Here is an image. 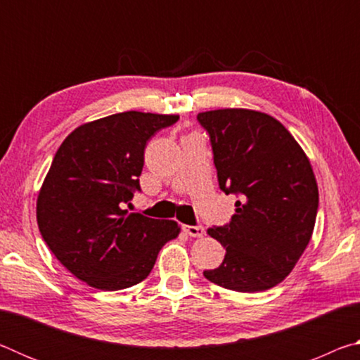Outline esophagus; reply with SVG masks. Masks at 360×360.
Returning a JSON list of instances; mask_svg holds the SVG:
<instances>
[{
    "mask_svg": "<svg viewBox=\"0 0 360 360\" xmlns=\"http://www.w3.org/2000/svg\"><path fill=\"white\" fill-rule=\"evenodd\" d=\"M182 230H184L188 236H193V238H200V236L205 235V229L202 225H182Z\"/></svg>",
    "mask_w": 360,
    "mask_h": 360,
    "instance_id": "34e87169",
    "label": "esophagus"
}]
</instances>
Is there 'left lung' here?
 <instances>
[{
    "label": "left lung",
    "instance_id": "8db88e82",
    "mask_svg": "<svg viewBox=\"0 0 360 360\" xmlns=\"http://www.w3.org/2000/svg\"><path fill=\"white\" fill-rule=\"evenodd\" d=\"M208 131L221 191L240 197L230 222L208 229L224 262L203 275L236 292L275 288L311 240L319 192L307 154L271 115L216 109L197 115Z\"/></svg>",
    "mask_w": 360,
    "mask_h": 360
}]
</instances>
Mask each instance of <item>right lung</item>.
<instances>
[{"label": "right lung", "instance_id": "add662e5", "mask_svg": "<svg viewBox=\"0 0 360 360\" xmlns=\"http://www.w3.org/2000/svg\"><path fill=\"white\" fill-rule=\"evenodd\" d=\"M179 115L127 111L77 127L60 146L36 202L46 245L95 289L120 290L149 276L179 225L129 212L141 191L144 149Z\"/></svg>", "mask_w": 360, "mask_h": 360}]
</instances>
